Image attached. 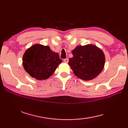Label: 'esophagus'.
Returning a JSON list of instances; mask_svg holds the SVG:
<instances>
[{
    "label": "esophagus",
    "instance_id": "esophagus-1",
    "mask_svg": "<svg viewBox=\"0 0 128 128\" xmlns=\"http://www.w3.org/2000/svg\"><path fill=\"white\" fill-rule=\"evenodd\" d=\"M64 62H69V60H68V59H67V58H66V59H64Z\"/></svg>",
    "mask_w": 128,
    "mask_h": 128
}]
</instances>
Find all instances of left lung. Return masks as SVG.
I'll return each mask as SVG.
<instances>
[{"mask_svg": "<svg viewBox=\"0 0 128 128\" xmlns=\"http://www.w3.org/2000/svg\"><path fill=\"white\" fill-rule=\"evenodd\" d=\"M73 58L69 60L74 74L83 80H90L102 71L105 58L102 51L94 45L77 46L72 51Z\"/></svg>", "mask_w": 128, "mask_h": 128, "instance_id": "obj_1", "label": "left lung"}]
</instances>
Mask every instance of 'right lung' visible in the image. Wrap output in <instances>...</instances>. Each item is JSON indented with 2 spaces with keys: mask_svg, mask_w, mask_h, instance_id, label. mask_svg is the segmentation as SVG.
Instances as JSON below:
<instances>
[{
  "mask_svg": "<svg viewBox=\"0 0 128 128\" xmlns=\"http://www.w3.org/2000/svg\"><path fill=\"white\" fill-rule=\"evenodd\" d=\"M22 61L28 73L36 80H42L52 74L62 60L48 46L34 44L26 51Z\"/></svg>",
  "mask_w": 128,
  "mask_h": 128,
  "instance_id": "right-lung-1",
  "label": "right lung"
}]
</instances>
